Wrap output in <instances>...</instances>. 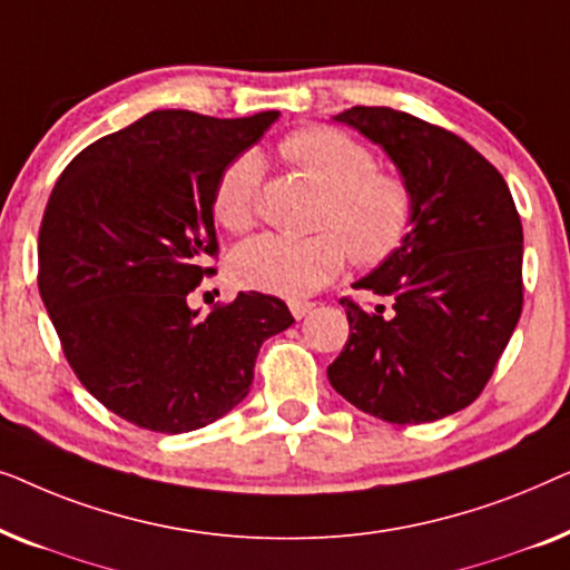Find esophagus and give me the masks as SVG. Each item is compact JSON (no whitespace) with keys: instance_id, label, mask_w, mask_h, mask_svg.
<instances>
[{"instance_id":"34e87169","label":"esophagus","mask_w":570,"mask_h":570,"mask_svg":"<svg viewBox=\"0 0 570 570\" xmlns=\"http://www.w3.org/2000/svg\"><path fill=\"white\" fill-rule=\"evenodd\" d=\"M311 308H314V303H308V301H293V303H291V314H293L295 318L308 316Z\"/></svg>"}]
</instances>
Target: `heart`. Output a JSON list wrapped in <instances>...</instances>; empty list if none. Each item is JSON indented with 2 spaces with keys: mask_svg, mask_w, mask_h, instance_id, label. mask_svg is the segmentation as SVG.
I'll return each instance as SVG.
<instances>
[{
  "mask_svg": "<svg viewBox=\"0 0 570 570\" xmlns=\"http://www.w3.org/2000/svg\"><path fill=\"white\" fill-rule=\"evenodd\" d=\"M279 153L326 189L316 236L262 233L230 254L233 283L279 298H308L353 256L361 267H376L400 252L415 223V191L396 170L376 166V155L361 139L326 124L295 129ZM264 181L256 150L233 158L213 191L215 220L228 230L254 223Z\"/></svg>",
  "mask_w": 570,
  "mask_h": 570,
  "instance_id": "obj_1",
  "label": "heart"
}]
</instances>
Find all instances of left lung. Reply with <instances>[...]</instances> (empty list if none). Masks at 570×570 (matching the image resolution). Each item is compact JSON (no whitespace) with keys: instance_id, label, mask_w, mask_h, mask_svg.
Masks as SVG:
<instances>
[{"instance_id":"left-lung-1","label":"left lung","mask_w":570,"mask_h":570,"mask_svg":"<svg viewBox=\"0 0 570 570\" xmlns=\"http://www.w3.org/2000/svg\"><path fill=\"white\" fill-rule=\"evenodd\" d=\"M389 153L415 191L407 240L342 298L350 337L326 376L357 410L433 423L478 400L524 306V233L509 184L454 131L386 106L334 116Z\"/></svg>"}]
</instances>
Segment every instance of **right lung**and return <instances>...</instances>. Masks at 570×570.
<instances>
[{"label": "right lung", "instance_id": "right-lung-1", "mask_svg": "<svg viewBox=\"0 0 570 570\" xmlns=\"http://www.w3.org/2000/svg\"><path fill=\"white\" fill-rule=\"evenodd\" d=\"M277 111H153L65 168L38 230V291L80 384L127 423L189 433L248 394L264 340L295 318L238 293L207 316L189 293L215 272L213 191Z\"/></svg>", "mask_w": 570, "mask_h": 570}]
</instances>
